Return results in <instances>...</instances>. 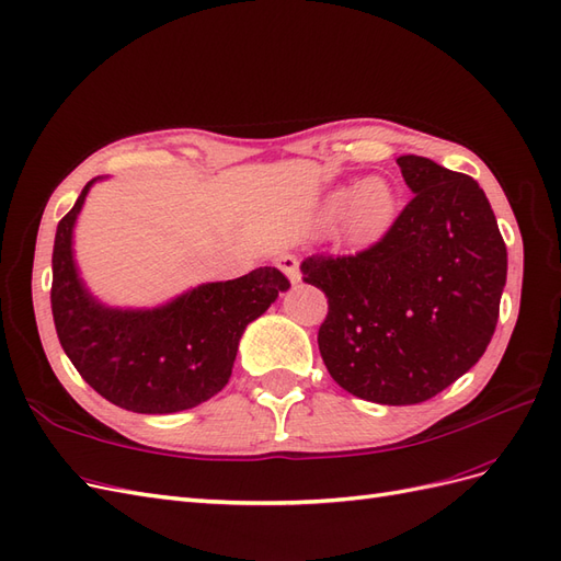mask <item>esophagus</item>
Instances as JSON below:
<instances>
[{
    "mask_svg": "<svg viewBox=\"0 0 561 561\" xmlns=\"http://www.w3.org/2000/svg\"><path fill=\"white\" fill-rule=\"evenodd\" d=\"M276 266L283 271V274L290 278V283H299L301 274H299V262L295 260L293 254H280L276 256Z\"/></svg>",
    "mask_w": 561,
    "mask_h": 561,
    "instance_id": "esophagus-1",
    "label": "esophagus"
}]
</instances>
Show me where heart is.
I'll return each instance as SVG.
<instances>
[{
  "mask_svg": "<svg viewBox=\"0 0 561 561\" xmlns=\"http://www.w3.org/2000/svg\"><path fill=\"white\" fill-rule=\"evenodd\" d=\"M346 211V229L354 238L368 240L382 236L397 217V193L380 176L360 181L358 186H346L330 195L325 215L340 219Z\"/></svg>",
  "mask_w": 561,
  "mask_h": 561,
  "instance_id": "heart-1",
  "label": "heart"
}]
</instances>
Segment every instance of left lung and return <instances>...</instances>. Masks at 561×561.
I'll return each mask as SVG.
<instances>
[{
    "mask_svg": "<svg viewBox=\"0 0 561 561\" xmlns=\"http://www.w3.org/2000/svg\"><path fill=\"white\" fill-rule=\"evenodd\" d=\"M397 162L415 195L389 231L356 254H311L299 268L328 297L318 350L332 380L358 399L413 405L486 352L507 248L472 176L420 156Z\"/></svg>",
    "mask_w": 561,
    "mask_h": 561,
    "instance_id": "obj_1",
    "label": "left lung"
}]
</instances>
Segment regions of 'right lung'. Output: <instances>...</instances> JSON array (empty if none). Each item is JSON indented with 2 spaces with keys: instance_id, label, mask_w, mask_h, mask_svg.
Returning a JSON list of instances; mask_svg holds the SVG:
<instances>
[{
  "instance_id": "right-lung-1",
  "label": "right lung",
  "mask_w": 561,
  "mask_h": 561,
  "mask_svg": "<svg viewBox=\"0 0 561 561\" xmlns=\"http://www.w3.org/2000/svg\"><path fill=\"white\" fill-rule=\"evenodd\" d=\"M96 176L58 221L51 313L60 346L84 382L131 413L164 415L215 397L229 382L248 323L290 287L278 268L193 287L158 309H111L96 301L72 260V226Z\"/></svg>"
}]
</instances>
